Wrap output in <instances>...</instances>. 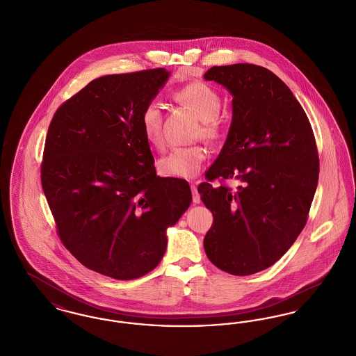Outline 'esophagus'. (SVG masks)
<instances>
[{
    "mask_svg": "<svg viewBox=\"0 0 356 356\" xmlns=\"http://www.w3.org/2000/svg\"><path fill=\"white\" fill-rule=\"evenodd\" d=\"M191 191H192V200H193V203H200V202H202V200H200V195H199V192H197V186H196L195 183L191 184Z\"/></svg>",
    "mask_w": 356,
    "mask_h": 356,
    "instance_id": "esophagus-1",
    "label": "esophagus"
}]
</instances>
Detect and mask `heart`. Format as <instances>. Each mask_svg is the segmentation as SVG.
<instances>
[{
	"label": "heart",
	"mask_w": 356,
	"mask_h": 356,
	"mask_svg": "<svg viewBox=\"0 0 356 356\" xmlns=\"http://www.w3.org/2000/svg\"><path fill=\"white\" fill-rule=\"evenodd\" d=\"M172 99L189 108L199 118V125L193 134L195 138H204L209 144L216 145L227 137L229 120L220 112V93L211 85L203 81H191L172 90ZM140 122L149 144L156 149H163L165 137L161 108L156 102H148L141 111ZM207 154V148L200 144L173 148L159 160V172L168 177L191 179L202 170Z\"/></svg>",
	"instance_id": "1"
}]
</instances>
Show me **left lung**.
I'll use <instances>...</instances> for the list:
<instances>
[{
  "instance_id": "obj_1",
  "label": "left lung",
  "mask_w": 356,
  "mask_h": 356,
  "mask_svg": "<svg viewBox=\"0 0 356 356\" xmlns=\"http://www.w3.org/2000/svg\"><path fill=\"white\" fill-rule=\"evenodd\" d=\"M205 80L234 96V118L216 161L197 186L213 222L204 237L221 271L247 276L271 267L305 228L319 180L309 120L287 85L254 64L212 67ZM236 178V191L210 183Z\"/></svg>"
}]
</instances>
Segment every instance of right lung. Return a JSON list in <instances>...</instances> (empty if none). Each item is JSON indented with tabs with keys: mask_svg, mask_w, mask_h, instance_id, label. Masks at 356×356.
Returning a JSON list of instances; mask_svg holds the SVG:
<instances>
[{
	"mask_svg": "<svg viewBox=\"0 0 356 356\" xmlns=\"http://www.w3.org/2000/svg\"><path fill=\"white\" fill-rule=\"evenodd\" d=\"M170 73L102 76L63 102L45 138L41 186L64 247L118 280L160 263L167 228L192 202L186 180L156 173L140 115Z\"/></svg>",
	"mask_w": 356,
	"mask_h": 356,
	"instance_id": "add662e5",
	"label": "right lung"
}]
</instances>
